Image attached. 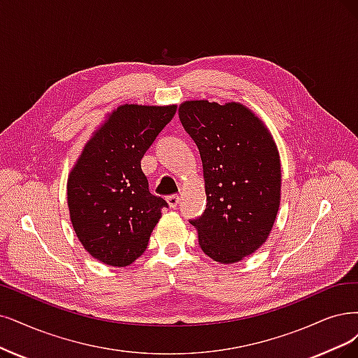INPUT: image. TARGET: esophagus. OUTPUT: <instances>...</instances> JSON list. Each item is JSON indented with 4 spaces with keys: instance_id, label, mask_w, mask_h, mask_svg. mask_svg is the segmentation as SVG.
I'll list each match as a JSON object with an SVG mask.
<instances>
[{
    "instance_id": "1",
    "label": "esophagus",
    "mask_w": 358,
    "mask_h": 358,
    "mask_svg": "<svg viewBox=\"0 0 358 358\" xmlns=\"http://www.w3.org/2000/svg\"><path fill=\"white\" fill-rule=\"evenodd\" d=\"M166 202H168V205H169V208H177L178 206V203H180V196H177V194H172V196H168L166 197Z\"/></svg>"
}]
</instances>
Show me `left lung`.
<instances>
[{
  "instance_id": "obj_1",
  "label": "left lung",
  "mask_w": 358,
  "mask_h": 358,
  "mask_svg": "<svg viewBox=\"0 0 358 358\" xmlns=\"http://www.w3.org/2000/svg\"><path fill=\"white\" fill-rule=\"evenodd\" d=\"M178 116L203 166L206 209L190 224L209 258L239 262L266 243L279 213L282 171L275 141L255 112L237 101L187 100Z\"/></svg>"
}]
</instances>
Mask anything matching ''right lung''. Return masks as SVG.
<instances>
[{"label":"right lung","instance_id":"obj_1","mask_svg":"<svg viewBox=\"0 0 358 358\" xmlns=\"http://www.w3.org/2000/svg\"><path fill=\"white\" fill-rule=\"evenodd\" d=\"M176 104H121L106 115L68 177L72 227L103 264L127 267L148 248L166 202L149 192L141 157L174 117Z\"/></svg>","mask_w":358,"mask_h":358}]
</instances>
